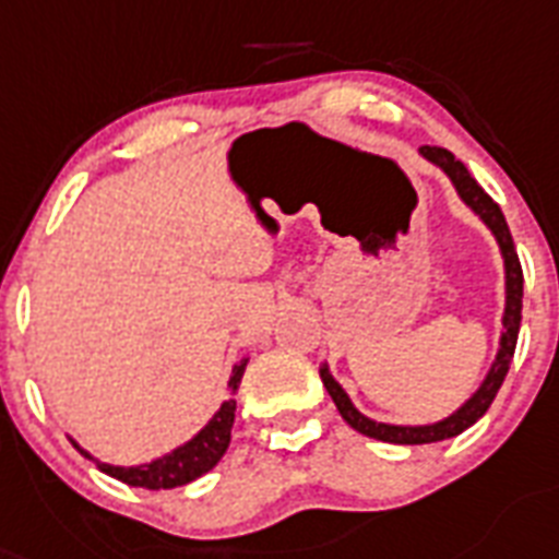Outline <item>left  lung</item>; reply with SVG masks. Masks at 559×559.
<instances>
[{
	"instance_id": "left-lung-1",
	"label": "left lung",
	"mask_w": 559,
	"mask_h": 559,
	"mask_svg": "<svg viewBox=\"0 0 559 559\" xmlns=\"http://www.w3.org/2000/svg\"><path fill=\"white\" fill-rule=\"evenodd\" d=\"M420 153H424V158H429L431 164H438L440 170L452 178L457 195H461L468 207L475 210L483 222L489 224L491 233H495L506 261V316H503V335H500V352H497L495 364H491L483 386L477 389L475 395L468 397L466 403H463L461 409L454 412V415H449L447 420H440V424L389 426V424H378V420H369L367 415H360V412L352 406L349 395H346L344 389H341V383L332 378L330 369L321 367L323 386H326L330 397L335 401L337 412H341V417H344L352 429L360 431V435H367V438L383 440V443H403V447H420V443H438V440L454 438V435L466 431L468 426L477 424V420L489 412L491 401H495V395L500 392V386H503L506 372H509L511 367V358H514L520 318H523V266H520L518 250H514V241H511V233H509V224H506L503 218V210L497 207V201H491L489 192L483 190L475 178H472V173L466 170V164L457 162L449 150L426 144V147H420Z\"/></svg>"
}]
</instances>
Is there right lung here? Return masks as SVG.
I'll list each match as a JSON object with an SVG mask.
<instances>
[{
	"label": "right lung",
	"mask_w": 559,
	"mask_h": 559,
	"mask_svg": "<svg viewBox=\"0 0 559 559\" xmlns=\"http://www.w3.org/2000/svg\"><path fill=\"white\" fill-rule=\"evenodd\" d=\"M243 367H247V364H238V367L233 369V378H229V389H233V392H236L238 383H241ZM233 420H236V401L229 397V401L222 403V409L215 412L213 420H210L190 443L178 447L176 452L164 454V457H158V461L153 463H144V466L121 468L98 461L96 466L102 468L105 475L128 483V486H139V489H176V486H185V483L195 480V477L207 475L210 468L222 461L224 452H227L229 447V435H233ZM73 447H76L84 457H91L79 443H73Z\"/></svg>",
	"instance_id": "1"
}]
</instances>
